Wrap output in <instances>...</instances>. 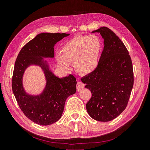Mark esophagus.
Listing matches in <instances>:
<instances>
[{
    "instance_id": "1",
    "label": "esophagus",
    "mask_w": 150,
    "mask_h": 150,
    "mask_svg": "<svg viewBox=\"0 0 150 150\" xmlns=\"http://www.w3.org/2000/svg\"><path fill=\"white\" fill-rule=\"evenodd\" d=\"M84 84L81 81H79V82H78V83H77V85H76V88H77V91H81L82 90L84 87Z\"/></svg>"
}]
</instances>
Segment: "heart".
Returning <instances> with one entry per match:
<instances>
[{
    "label": "heart",
    "instance_id": "1",
    "mask_svg": "<svg viewBox=\"0 0 150 150\" xmlns=\"http://www.w3.org/2000/svg\"><path fill=\"white\" fill-rule=\"evenodd\" d=\"M101 49V42L98 36H77L64 44L61 55H56V61L64 70H69L71 63L75 62L76 69L79 73L89 74L98 67Z\"/></svg>",
    "mask_w": 150,
    "mask_h": 150
}]
</instances>
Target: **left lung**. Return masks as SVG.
Returning <instances> with one entry per match:
<instances>
[{"label": "left lung", "mask_w": 150, "mask_h": 150, "mask_svg": "<svg viewBox=\"0 0 150 150\" xmlns=\"http://www.w3.org/2000/svg\"><path fill=\"white\" fill-rule=\"evenodd\" d=\"M104 39V49L97 69L81 79L92 93L86 110L93 119L110 121L128 104L134 78L129 52L121 39L106 27L93 30Z\"/></svg>", "instance_id": "1"}]
</instances>
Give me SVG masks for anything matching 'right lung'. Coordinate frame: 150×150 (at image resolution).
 Returning a JSON list of instances; mask_svg holds the SVG:
<instances>
[{"instance_id":"right-lung-1","label":"right lung","mask_w":150,"mask_h":150,"mask_svg":"<svg viewBox=\"0 0 150 150\" xmlns=\"http://www.w3.org/2000/svg\"><path fill=\"white\" fill-rule=\"evenodd\" d=\"M68 35L69 34H39L22 48L15 62L12 81L13 93L25 116L39 125H50L59 120L67 98L76 91L75 77L70 74L58 78L44 59L53 58L55 44ZM30 65L41 68L47 81L43 92L38 95L28 93L23 88V76Z\"/></svg>"}]
</instances>
